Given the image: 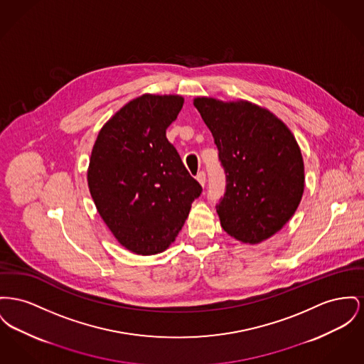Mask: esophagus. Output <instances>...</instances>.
Segmentation results:
<instances>
[{
	"label": "esophagus",
	"instance_id": "esophagus-1",
	"mask_svg": "<svg viewBox=\"0 0 364 364\" xmlns=\"http://www.w3.org/2000/svg\"><path fill=\"white\" fill-rule=\"evenodd\" d=\"M196 180L199 181V184L203 187L205 186V183H206V173L205 171H199L198 174H196Z\"/></svg>",
	"mask_w": 364,
	"mask_h": 364
}]
</instances>
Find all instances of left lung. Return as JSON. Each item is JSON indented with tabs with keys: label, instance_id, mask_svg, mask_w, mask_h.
<instances>
[{
	"label": "left lung",
	"instance_id": "8db88e82",
	"mask_svg": "<svg viewBox=\"0 0 364 364\" xmlns=\"http://www.w3.org/2000/svg\"><path fill=\"white\" fill-rule=\"evenodd\" d=\"M210 129L227 187L215 206L221 227L242 243L257 245L279 232L299 208L304 161L290 129L275 114L247 100L195 97Z\"/></svg>",
	"mask_w": 364,
	"mask_h": 364
}]
</instances>
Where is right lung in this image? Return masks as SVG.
<instances>
[{"mask_svg":"<svg viewBox=\"0 0 364 364\" xmlns=\"http://www.w3.org/2000/svg\"><path fill=\"white\" fill-rule=\"evenodd\" d=\"M183 105L178 95L139 96L108 119L92 149L87 187L96 209L136 255L166 250L202 193L166 139Z\"/></svg>","mask_w":364,"mask_h":364,"instance_id":"1","label":"right lung"}]
</instances>
